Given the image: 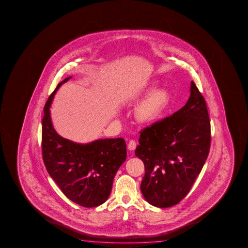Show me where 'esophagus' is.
Segmentation results:
<instances>
[{
	"label": "esophagus",
	"mask_w": 248,
	"mask_h": 248,
	"mask_svg": "<svg viewBox=\"0 0 248 248\" xmlns=\"http://www.w3.org/2000/svg\"><path fill=\"white\" fill-rule=\"evenodd\" d=\"M127 148L130 151H134L135 150V148H136V142H135V140H131L130 141L128 142V145H127Z\"/></svg>",
	"instance_id": "1"
}]
</instances>
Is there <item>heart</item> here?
I'll use <instances>...</instances> for the list:
<instances>
[{"mask_svg":"<svg viewBox=\"0 0 248 248\" xmlns=\"http://www.w3.org/2000/svg\"><path fill=\"white\" fill-rule=\"evenodd\" d=\"M140 93V91L136 92L135 98H138ZM170 99V93L166 89L153 91L137 106L135 112V120L141 125H147L155 122L168 108Z\"/></svg>","mask_w":248,"mask_h":248,"instance_id":"b5f03b06","label":"heart"}]
</instances>
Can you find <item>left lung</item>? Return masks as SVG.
Listing matches in <instances>:
<instances>
[{
    "mask_svg": "<svg viewBox=\"0 0 248 248\" xmlns=\"http://www.w3.org/2000/svg\"><path fill=\"white\" fill-rule=\"evenodd\" d=\"M190 92L182 108L140 133L135 155L145 166L140 190L157 207L174 206L186 197L209 154L206 101L193 81Z\"/></svg>",
    "mask_w": 248,
    "mask_h": 248,
    "instance_id": "1",
    "label": "left lung"
}]
</instances>
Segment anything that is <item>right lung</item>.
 Instances as JSON below:
<instances>
[{
	"label": "right lung",
	"instance_id": "right-lung-1",
	"mask_svg": "<svg viewBox=\"0 0 248 248\" xmlns=\"http://www.w3.org/2000/svg\"><path fill=\"white\" fill-rule=\"evenodd\" d=\"M57 85L44 107L42 118V158L51 178L70 201L84 207L103 204L112 191L113 178L126 159L124 139H101L80 144L63 138L55 130L50 106Z\"/></svg>",
	"mask_w": 248,
	"mask_h": 248
}]
</instances>
